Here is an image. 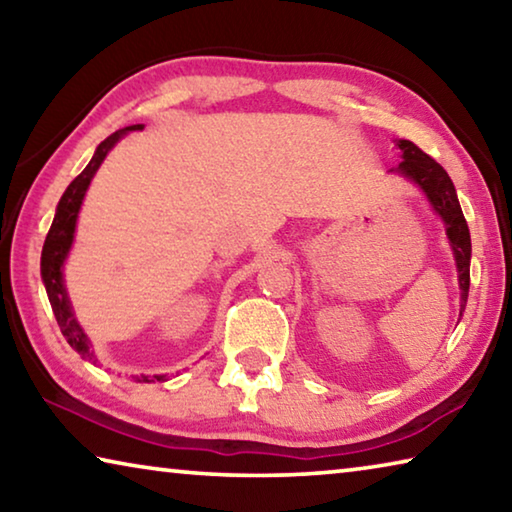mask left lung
<instances>
[{
	"instance_id": "1",
	"label": "left lung",
	"mask_w": 512,
	"mask_h": 512,
	"mask_svg": "<svg viewBox=\"0 0 512 512\" xmlns=\"http://www.w3.org/2000/svg\"><path fill=\"white\" fill-rule=\"evenodd\" d=\"M395 146L402 151V162L391 169V173H400L406 180L422 189L427 196L431 210L436 212L445 223V232L452 246L456 273H458V287H461V316L467 305V293H470V257H472V241H470V228L458 203L456 187L452 178L440 164L422 153L418 146L409 140H395Z\"/></svg>"
}]
</instances>
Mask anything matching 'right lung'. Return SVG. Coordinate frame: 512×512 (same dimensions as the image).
Wrapping results in <instances>:
<instances>
[{
  "mask_svg": "<svg viewBox=\"0 0 512 512\" xmlns=\"http://www.w3.org/2000/svg\"><path fill=\"white\" fill-rule=\"evenodd\" d=\"M144 124H133L121 128V131H115L110 137H106L94 151L92 160L88 167H85L79 176H76L69 187L65 189V194L60 196V201L56 205V214H54V223H51L49 235L45 239V246H42V257H40V275L42 282H45L47 296L51 302V309H54V316L58 320V327L63 336L67 339V343L81 354L85 361L97 363V357L92 352V341L88 339V334L83 332V327L79 325V320L74 316L72 302H69L67 289H65V277H63V268L67 262L69 250H72L74 244V232H76V221H79V212L83 205L85 192L92 183L94 173L99 171L101 162L106 160V155L112 151L121 137L128 135L131 131H142ZM142 384H149V381H167V375H153V379H149V375H140L135 377Z\"/></svg>",
  "mask_w": 512,
  "mask_h": 512,
  "instance_id": "obj_1",
  "label": "right lung"
}]
</instances>
